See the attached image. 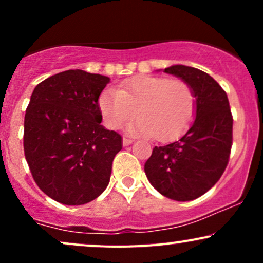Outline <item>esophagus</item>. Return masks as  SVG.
Instances as JSON below:
<instances>
[{
    "instance_id": "1",
    "label": "esophagus",
    "mask_w": 263,
    "mask_h": 263,
    "mask_svg": "<svg viewBox=\"0 0 263 263\" xmlns=\"http://www.w3.org/2000/svg\"><path fill=\"white\" fill-rule=\"evenodd\" d=\"M132 142H134V140H132V138H127V137H123L122 138V144H123V146H128V144H131Z\"/></svg>"
}]
</instances>
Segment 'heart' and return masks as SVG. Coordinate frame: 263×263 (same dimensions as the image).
Wrapping results in <instances>:
<instances>
[{"label": "heart", "instance_id": "b5f03b06", "mask_svg": "<svg viewBox=\"0 0 263 263\" xmlns=\"http://www.w3.org/2000/svg\"><path fill=\"white\" fill-rule=\"evenodd\" d=\"M197 100L186 81L156 75H137L125 80L119 89L108 87L99 98V107L110 128H117L136 114L140 119L129 123V134L159 141L182 135L195 114Z\"/></svg>", "mask_w": 263, "mask_h": 263}]
</instances>
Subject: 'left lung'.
I'll list each match as a JSON object with an SVG mask.
<instances>
[{
	"label": "left lung",
	"mask_w": 263,
	"mask_h": 263,
	"mask_svg": "<svg viewBox=\"0 0 263 263\" xmlns=\"http://www.w3.org/2000/svg\"><path fill=\"white\" fill-rule=\"evenodd\" d=\"M164 73L186 81L197 100L195 120L179 140L155 147L144 164L153 188L177 201L194 200L224 173L232 144V115L228 95L209 74L172 65Z\"/></svg>",
	"instance_id": "left-lung-1"
}]
</instances>
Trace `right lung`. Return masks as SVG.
Segmentation results:
<instances>
[{
	"label": "right lung",
	"instance_id": "obj_1",
	"mask_svg": "<svg viewBox=\"0 0 263 263\" xmlns=\"http://www.w3.org/2000/svg\"><path fill=\"white\" fill-rule=\"evenodd\" d=\"M110 78L75 69L33 90L25 116L26 161L42 192L65 205L93 200L110 182L117 132L100 125L99 96Z\"/></svg>",
	"mask_w": 263,
	"mask_h": 263
}]
</instances>
